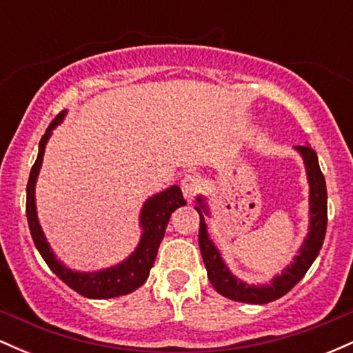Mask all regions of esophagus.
<instances>
[{"label": "esophagus", "mask_w": 353, "mask_h": 353, "mask_svg": "<svg viewBox=\"0 0 353 353\" xmlns=\"http://www.w3.org/2000/svg\"><path fill=\"white\" fill-rule=\"evenodd\" d=\"M181 189L185 199H194V196L201 189V179L197 176H194V174H185L181 181Z\"/></svg>", "instance_id": "1"}]
</instances>
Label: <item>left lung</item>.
Instances as JSON below:
<instances>
[{"label": "left lung", "mask_w": 353, "mask_h": 353, "mask_svg": "<svg viewBox=\"0 0 353 353\" xmlns=\"http://www.w3.org/2000/svg\"><path fill=\"white\" fill-rule=\"evenodd\" d=\"M299 152L302 154L303 163H305L307 176H309L310 184V230L307 234L305 242L302 249L299 250V255H295L294 264L287 267L282 275H277L270 285L255 287L244 283L234 277L229 272V269L222 262L221 254L214 247L212 241L208 236V228L204 222V212L208 214L204 199L197 197L199 205H196V210L199 212L201 224H199V247L204 261L205 269H208V277L214 289L230 301L245 302V303H269L277 301L282 295H285L290 289L305 275L312 262L315 261L320 249H322L323 239H325L327 230V188L325 177L320 171L317 154L310 145H295Z\"/></svg>", "instance_id": "8db88e82"}]
</instances>
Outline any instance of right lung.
<instances>
[{"instance_id":"obj_1","label":"right lung","mask_w":353,"mask_h":353,"mask_svg":"<svg viewBox=\"0 0 353 353\" xmlns=\"http://www.w3.org/2000/svg\"><path fill=\"white\" fill-rule=\"evenodd\" d=\"M64 111H61L51 124L48 125L41 141H39V152L36 157V163L33 164L30 172V179L26 185V216L28 224H30L31 237H33L36 249L39 250L41 257L44 259L48 267L63 281L66 285H70L74 292L83 295L88 299H111L125 295L129 292H134L137 287H141L148 281L149 270L156 261L157 249H159L161 241H163L165 228L171 214L181 205H185L182 190L177 185L163 190L156 194L151 199L144 204L143 212H141V225L144 228L143 239L139 245L134 250V254L124 262L114 267H109L106 270L92 274L72 272L66 269L59 261H56L54 254L48 245L46 237H44L41 228H39L38 217H36V204H34V184L38 179L39 168L43 163L44 148H46L48 139H50L51 131L63 121Z\"/></svg>"}]
</instances>
